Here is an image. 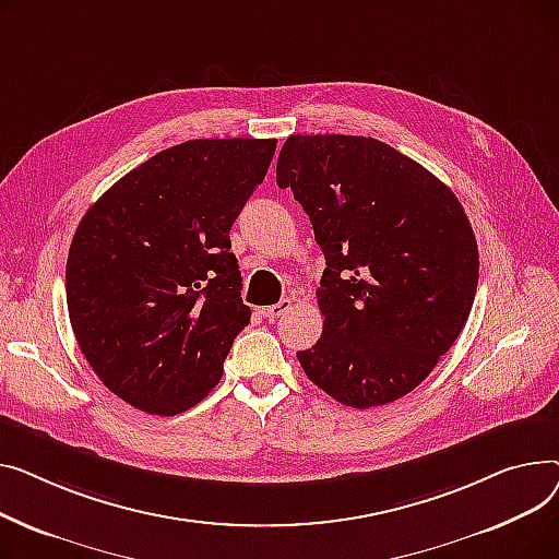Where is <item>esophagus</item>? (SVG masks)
Segmentation results:
<instances>
[{
    "mask_svg": "<svg viewBox=\"0 0 559 559\" xmlns=\"http://www.w3.org/2000/svg\"><path fill=\"white\" fill-rule=\"evenodd\" d=\"M288 309H290V300H288V298H284V300H280L277 305H271V307L259 309V313L264 316V318H269V320H275V318L284 316Z\"/></svg>",
    "mask_w": 559,
    "mask_h": 559,
    "instance_id": "esophagus-1",
    "label": "esophagus"
}]
</instances>
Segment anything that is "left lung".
Returning a JSON list of instances; mask_svg holds the SVG:
<instances>
[{
    "label": "left lung",
    "instance_id": "8db88e82",
    "mask_svg": "<svg viewBox=\"0 0 559 559\" xmlns=\"http://www.w3.org/2000/svg\"><path fill=\"white\" fill-rule=\"evenodd\" d=\"M324 252L322 334L307 377L352 408L395 402L431 374L469 318L478 246L455 193L392 146L290 135L277 159Z\"/></svg>",
    "mask_w": 559,
    "mask_h": 559
}]
</instances>
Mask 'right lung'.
Listing matches in <instances>:
<instances>
[{
  "label": "right lung",
  "mask_w": 559,
  "mask_h": 559,
  "mask_svg": "<svg viewBox=\"0 0 559 559\" xmlns=\"http://www.w3.org/2000/svg\"><path fill=\"white\" fill-rule=\"evenodd\" d=\"M277 140H189L117 180L81 218L64 271L87 364L130 406L171 417L207 397L250 322L229 227Z\"/></svg>",
  "instance_id": "add662e5"
}]
</instances>
